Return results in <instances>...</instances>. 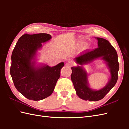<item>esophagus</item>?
I'll use <instances>...</instances> for the list:
<instances>
[{
	"label": "esophagus",
	"mask_w": 129,
	"mask_h": 129,
	"mask_svg": "<svg viewBox=\"0 0 129 129\" xmlns=\"http://www.w3.org/2000/svg\"><path fill=\"white\" fill-rule=\"evenodd\" d=\"M73 65V62L71 61H69L67 62V63H66V66H68V67H71V66H72Z\"/></svg>",
	"instance_id": "esophagus-1"
}]
</instances>
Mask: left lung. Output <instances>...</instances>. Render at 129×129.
<instances>
[{
	"label": "left lung",
	"mask_w": 129,
	"mask_h": 129,
	"mask_svg": "<svg viewBox=\"0 0 129 129\" xmlns=\"http://www.w3.org/2000/svg\"><path fill=\"white\" fill-rule=\"evenodd\" d=\"M98 47L75 58L78 64L72 67L71 80L77 95L80 99L90 101H97L102 99L114 87L118 80L119 63L116 50L107 40L96 37ZM98 58L103 60L111 73V76L105 86L100 90H94L89 86L88 74L82 67Z\"/></svg>",
	"instance_id": "8db88e82"
}]
</instances>
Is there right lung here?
<instances>
[{"label": "right lung", "mask_w": 129, "mask_h": 129, "mask_svg": "<svg viewBox=\"0 0 129 129\" xmlns=\"http://www.w3.org/2000/svg\"><path fill=\"white\" fill-rule=\"evenodd\" d=\"M47 33L25 34L19 39L11 56L10 74L15 87L29 100L39 101L52 95L60 77L63 62L50 67L37 64V51L49 41Z\"/></svg>", "instance_id": "right-lung-1"}]
</instances>
